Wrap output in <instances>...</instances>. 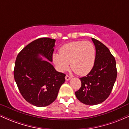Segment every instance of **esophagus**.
Instances as JSON below:
<instances>
[{
	"instance_id": "obj_1",
	"label": "esophagus",
	"mask_w": 129,
	"mask_h": 129,
	"mask_svg": "<svg viewBox=\"0 0 129 129\" xmlns=\"http://www.w3.org/2000/svg\"><path fill=\"white\" fill-rule=\"evenodd\" d=\"M71 79V78L69 76H68V75H66V81H69L70 79Z\"/></svg>"
}]
</instances>
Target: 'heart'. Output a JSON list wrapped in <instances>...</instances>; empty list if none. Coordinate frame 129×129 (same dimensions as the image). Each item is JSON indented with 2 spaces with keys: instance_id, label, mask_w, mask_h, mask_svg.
Segmentation results:
<instances>
[{
  "instance_id": "heart-1",
  "label": "heart",
  "mask_w": 129,
  "mask_h": 129,
  "mask_svg": "<svg viewBox=\"0 0 129 129\" xmlns=\"http://www.w3.org/2000/svg\"><path fill=\"white\" fill-rule=\"evenodd\" d=\"M96 58L95 47L89 41H75L65 44L59 54H54L53 60L57 69L64 72L69 68L79 76L88 74L94 66Z\"/></svg>"
}]
</instances>
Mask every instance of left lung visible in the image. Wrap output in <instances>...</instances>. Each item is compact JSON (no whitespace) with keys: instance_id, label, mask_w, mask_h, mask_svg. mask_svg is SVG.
Here are the masks:
<instances>
[{"instance_id":"left-lung-1","label":"left lung","mask_w":129,"mask_h":129,"mask_svg":"<svg viewBox=\"0 0 129 129\" xmlns=\"http://www.w3.org/2000/svg\"><path fill=\"white\" fill-rule=\"evenodd\" d=\"M91 40L96 49L94 66L86 76L80 78L81 87L75 92L78 100L90 106L102 103L109 97L117 76L116 61L110 50L98 40Z\"/></svg>"}]
</instances>
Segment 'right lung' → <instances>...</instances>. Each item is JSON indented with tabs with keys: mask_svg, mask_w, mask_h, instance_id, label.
<instances>
[{
	"mask_svg": "<svg viewBox=\"0 0 129 129\" xmlns=\"http://www.w3.org/2000/svg\"><path fill=\"white\" fill-rule=\"evenodd\" d=\"M55 42L50 38H39L23 48L16 57V84L23 98L36 107H45L54 102L66 81V75L57 72L50 62Z\"/></svg>",
	"mask_w": 129,
	"mask_h": 129,
	"instance_id": "add662e5",
	"label": "right lung"
}]
</instances>
